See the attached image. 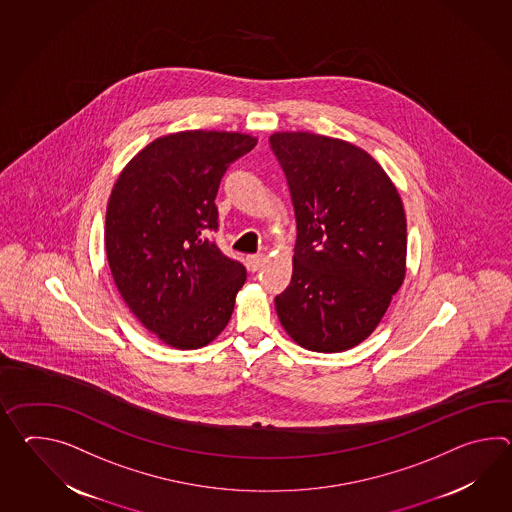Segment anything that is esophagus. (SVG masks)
Returning <instances> with one entry per match:
<instances>
[{"label": "esophagus", "mask_w": 512, "mask_h": 512, "mask_svg": "<svg viewBox=\"0 0 512 512\" xmlns=\"http://www.w3.org/2000/svg\"><path fill=\"white\" fill-rule=\"evenodd\" d=\"M262 262H264V255H250L248 257V268L251 272H257L261 268Z\"/></svg>", "instance_id": "esophagus-1"}]
</instances>
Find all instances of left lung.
<instances>
[{
    "label": "left lung",
    "instance_id": "left-lung-1",
    "mask_svg": "<svg viewBox=\"0 0 512 512\" xmlns=\"http://www.w3.org/2000/svg\"><path fill=\"white\" fill-rule=\"evenodd\" d=\"M296 213L292 281L275 297L288 336L341 353L371 336L406 277V215L397 187L364 148L312 132H275Z\"/></svg>",
    "mask_w": 512,
    "mask_h": 512
}]
</instances>
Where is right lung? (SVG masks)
I'll return each mask as SVG.
<instances>
[{
    "instance_id": "add662e5",
    "label": "right lung",
    "mask_w": 512,
    "mask_h": 512,
    "mask_svg": "<svg viewBox=\"0 0 512 512\" xmlns=\"http://www.w3.org/2000/svg\"><path fill=\"white\" fill-rule=\"evenodd\" d=\"M257 137L185 130L128 161L106 207L115 286L145 329L174 349H200L226 329L246 268L218 250L215 198L229 163Z\"/></svg>"
}]
</instances>
